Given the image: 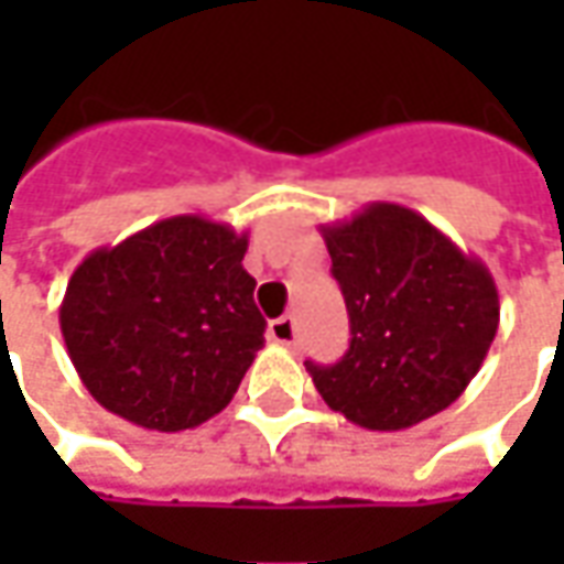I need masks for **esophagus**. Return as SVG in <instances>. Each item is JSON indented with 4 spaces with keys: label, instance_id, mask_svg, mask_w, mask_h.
I'll return each instance as SVG.
<instances>
[{
    "label": "esophagus",
    "instance_id": "34e87169",
    "mask_svg": "<svg viewBox=\"0 0 564 564\" xmlns=\"http://www.w3.org/2000/svg\"><path fill=\"white\" fill-rule=\"evenodd\" d=\"M267 333H270L272 341H279V345H292V341H294V319H292V316H279V319H272Z\"/></svg>",
    "mask_w": 564,
    "mask_h": 564
}]
</instances>
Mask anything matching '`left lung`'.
<instances>
[{
  "mask_svg": "<svg viewBox=\"0 0 564 564\" xmlns=\"http://www.w3.org/2000/svg\"><path fill=\"white\" fill-rule=\"evenodd\" d=\"M319 231L351 345L333 367L304 360L316 392L379 433L445 411L477 377L499 329V292L484 260L399 204H367Z\"/></svg>",
  "mask_w": 564,
  "mask_h": 564,
  "instance_id": "left-lung-1",
  "label": "left lung"
}]
</instances>
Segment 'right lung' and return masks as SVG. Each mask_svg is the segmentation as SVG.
Masks as SVG:
<instances>
[{"mask_svg":"<svg viewBox=\"0 0 564 564\" xmlns=\"http://www.w3.org/2000/svg\"><path fill=\"white\" fill-rule=\"evenodd\" d=\"M248 231L172 216L72 272L58 326L87 392L143 430H194L226 408L267 319L241 260Z\"/></svg>","mask_w":564,"mask_h":564,"instance_id":"right-lung-1","label":"right lung"}]
</instances>
